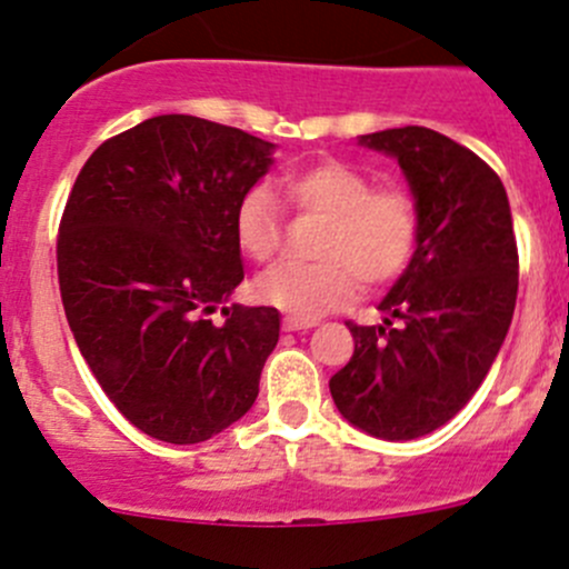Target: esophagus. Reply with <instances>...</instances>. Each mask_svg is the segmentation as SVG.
<instances>
[{
    "label": "esophagus",
    "instance_id": "34e87169",
    "mask_svg": "<svg viewBox=\"0 0 569 569\" xmlns=\"http://www.w3.org/2000/svg\"><path fill=\"white\" fill-rule=\"evenodd\" d=\"M283 327L289 332H295V330H308V327H317V321H313V319H300V317H286L283 319Z\"/></svg>",
    "mask_w": 569,
    "mask_h": 569
}]
</instances>
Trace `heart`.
Wrapping results in <instances>:
<instances>
[{
  "mask_svg": "<svg viewBox=\"0 0 569 569\" xmlns=\"http://www.w3.org/2000/svg\"><path fill=\"white\" fill-rule=\"evenodd\" d=\"M286 206L325 217L313 263H280L252 286V295L289 317L317 319L355 300L358 286L382 289L410 267L418 248V206L407 189L375 187L347 162H317L280 178ZM239 250L267 263L283 244V206L267 187H250L233 211Z\"/></svg>",
  "mask_w": 569,
  "mask_h": 569,
  "instance_id": "1",
  "label": "heart"
}]
</instances>
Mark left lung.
<instances>
[{
	"label": "left lung",
	"mask_w": 569,
	"mask_h": 569,
	"mask_svg": "<svg viewBox=\"0 0 569 569\" xmlns=\"http://www.w3.org/2000/svg\"><path fill=\"white\" fill-rule=\"evenodd\" d=\"M399 159L416 194L418 248L380 302L386 321H347L355 355L330 393L341 416L382 440L435 432L479 391L512 325L518 239L507 189L473 151L427 126L363 137Z\"/></svg>",
	"instance_id": "obj_1"
}]
</instances>
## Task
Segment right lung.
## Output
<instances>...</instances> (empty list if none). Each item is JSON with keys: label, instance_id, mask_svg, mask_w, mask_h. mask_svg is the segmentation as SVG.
Wrapping results in <instances>:
<instances>
[{"label": "right lung", "instance_id": "obj_1", "mask_svg": "<svg viewBox=\"0 0 569 569\" xmlns=\"http://www.w3.org/2000/svg\"><path fill=\"white\" fill-rule=\"evenodd\" d=\"M272 142L157 114L101 142L57 233L62 308L101 391L164 443L209 440L250 410L280 336L274 308H222L244 280L239 198Z\"/></svg>", "mask_w": 569, "mask_h": 569}]
</instances>
